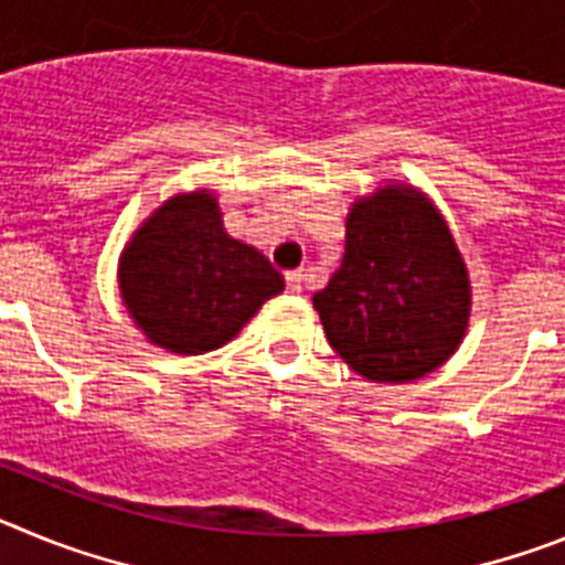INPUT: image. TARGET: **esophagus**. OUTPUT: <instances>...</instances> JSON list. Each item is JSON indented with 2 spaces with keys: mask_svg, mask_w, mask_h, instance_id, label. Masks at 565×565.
Returning <instances> with one entry per match:
<instances>
[{
  "mask_svg": "<svg viewBox=\"0 0 565 565\" xmlns=\"http://www.w3.org/2000/svg\"><path fill=\"white\" fill-rule=\"evenodd\" d=\"M302 277H306V274L299 271V268H297V271H288L286 274V282H288V288H291L294 294L302 291Z\"/></svg>",
  "mask_w": 565,
  "mask_h": 565,
  "instance_id": "1",
  "label": "esophagus"
}]
</instances>
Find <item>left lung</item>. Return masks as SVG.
I'll list each match as a JSON object with an SVG mask.
<instances>
[{
    "label": "left lung",
    "mask_w": 565,
    "mask_h": 565,
    "mask_svg": "<svg viewBox=\"0 0 565 565\" xmlns=\"http://www.w3.org/2000/svg\"><path fill=\"white\" fill-rule=\"evenodd\" d=\"M326 337L367 382H416L463 342L472 286L450 226L411 183L356 198L344 257L313 294Z\"/></svg>",
    "instance_id": "left-lung-1"
}]
</instances>
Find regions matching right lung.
<instances>
[{
    "label": "right lung",
    "mask_w": 565,
    "mask_h": 565,
    "mask_svg": "<svg viewBox=\"0 0 565 565\" xmlns=\"http://www.w3.org/2000/svg\"><path fill=\"white\" fill-rule=\"evenodd\" d=\"M282 288V274L223 228L212 189L172 194L118 257V291L135 328L181 356L232 342Z\"/></svg>",
    "instance_id": "obj_1"
}]
</instances>
